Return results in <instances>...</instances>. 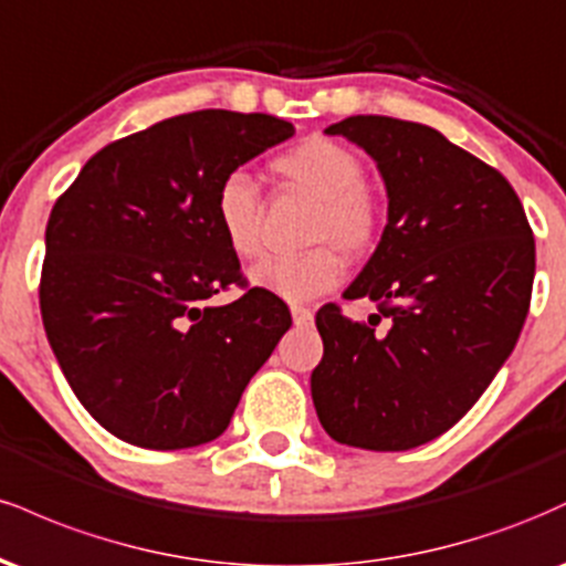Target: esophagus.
<instances>
[{"mask_svg":"<svg viewBox=\"0 0 566 566\" xmlns=\"http://www.w3.org/2000/svg\"><path fill=\"white\" fill-rule=\"evenodd\" d=\"M292 311V322L295 324H308L311 319H314V314H311V308H305V305H290Z\"/></svg>","mask_w":566,"mask_h":566,"instance_id":"obj_1","label":"esophagus"}]
</instances>
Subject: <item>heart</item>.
I'll list each match as a JSON object with an SVG mask.
<instances>
[{"instance_id":"b5f03b06","label":"heart","mask_w":566,"mask_h":566,"mask_svg":"<svg viewBox=\"0 0 566 566\" xmlns=\"http://www.w3.org/2000/svg\"><path fill=\"white\" fill-rule=\"evenodd\" d=\"M271 170L316 199L308 242L301 255H265L250 269L255 287L284 301H311L337 287L346 258H365L382 233V205L365 186V161L329 138H305L271 161ZM212 216L233 255L261 250V197L244 172L220 180Z\"/></svg>"}]
</instances>
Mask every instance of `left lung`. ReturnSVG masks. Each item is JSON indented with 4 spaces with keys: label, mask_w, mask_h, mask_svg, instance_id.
Returning a JSON list of instances; mask_svg holds the SVG:
<instances>
[{
    "label": "left lung",
    "mask_w": 566,
    "mask_h": 566,
    "mask_svg": "<svg viewBox=\"0 0 566 566\" xmlns=\"http://www.w3.org/2000/svg\"><path fill=\"white\" fill-rule=\"evenodd\" d=\"M378 161L388 223L348 301L327 303L311 396L324 431L348 447L401 452L441 437L486 391L530 311L535 237L509 180L418 122L348 116L324 129Z\"/></svg>",
    "instance_id": "1"
}]
</instances>
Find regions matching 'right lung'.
Wrapping results in <instances>:
<instances>
[{
  "label": "right lung",
  "instance_id": "obj_1",
  "mask_svg": "<svg viewBox=\"0 0 566 566\" xmlns=\"http://www.w3.org/2000/svg\"><path fill=\"white\" fill-rule=\"evenodd\" d=\"M295 135L271 114L205 108L108 143L55 201L39 308L84 409L127 444L186 450L226 431L287 333L220 237V180ZM231 283L229 306L209 301Z\"/></svg>",
  "mask_w": 566,
  "mask_h": 566
}]
</instances>
